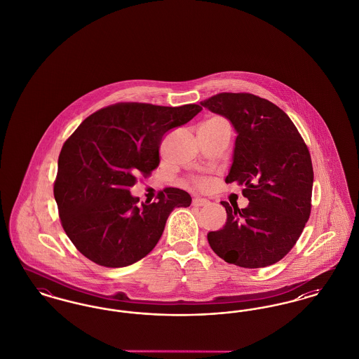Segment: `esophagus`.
Listing matches in <instances>:
<instances>
[{"label": "esophagus", "instance_id": "34e87169", "mask_svg": "<svg viewBox=\"0 0 359 359\" xmlns=\"http://www.w3.org/2000/svg\"><path fill=\"white\" fill-rule=\"evenodd\" d=\"M210 203L207 199H203V198H195L194 201H192V205H196V207H202V205H207Z\"/></svg>", "mask_w": 359, "mask_h": 359}]
</instances>
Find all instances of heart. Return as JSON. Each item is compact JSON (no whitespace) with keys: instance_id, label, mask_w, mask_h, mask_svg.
Masks as SVG:
<instances>
[{"instance_id":"b5f03b06","label":"heart","mask_w":359,"mask_h":359,"mask_svg":"<svg viewBox=\"0 0 359 359\" xmlns=\"http://www.w3.org/2000/svg\"><path fill=\"white\" fill-rule=\"evenodd\" d=\"M189 183H191L194 187L205 189V188L210 186V179L203 177V176H194V177L189 179Z\"/></svg>"}]
</instances>
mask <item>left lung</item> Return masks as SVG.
<instances>
[{
	"mask_svg": "<svg viewBox=\"0 0 359 359\" xmlns=\"http://www.w3.org/2000/svg\"><path fill=\"white\" fill-rule=\"evenodd\" d=\"M201 104L231 121L238 136L226 183L243 186L246 208L222 202L227 221L207 234L215 255L241 268H265L294 246L311 214L313 170L285 111L249 93H219Z\"/></svg>",
	"mask_w": 359,
	"mask_h": 359,
	"instance_id": "1",
	"label": "left lung"
}]
</instances>
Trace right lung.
<instances>
[{
    "label": "right lung",
    "mask_w": 359,
    "mask_h": 359,
    "mask_svg": "<svg viewBox=\"0 0 359 359\" xmlns=\"http://www.w3.org/2000/svg\"><path fill=\"white\" fill-rule=\"evenodd\" d=\"M201 110L195 103H116L93 113L66 140L53 196L66 234L86 258L106 268L135 264L152 252L172 210L191 205L180 188H164L157 202L141 205L129 189L158 167L164 135Z\"/></svg>",
    "instance_id": "add662e5"
}]
</instances>
